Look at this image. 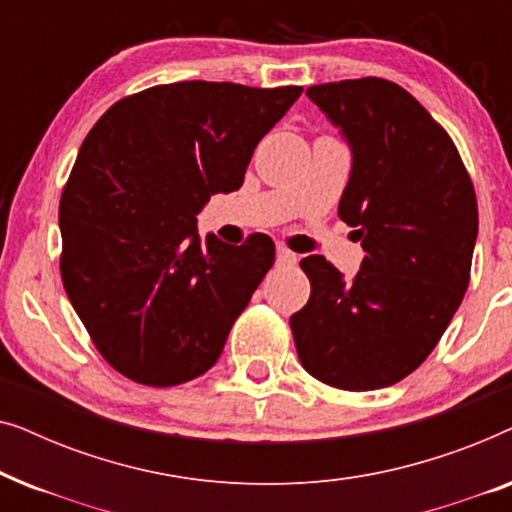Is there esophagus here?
I'll return each mask as SVG.
<instances>
[{
  "instance_id": "esophagus-1",
  "label": "esophagus",
  "mask_w": 512,
  "mask_h": 512,
  "mask_svg": "<svg viewBox=\"0 0 512 512\" xmlns=\"http://www.w3.org/2000/svg\"><path fill=\"white\" fill-rule=\"evenodd\" d=\"M277 263H279V265H291V263H296V254H293L291 249H286L284 244H279V247H277Z\"/></svg>"
}]
</instances>
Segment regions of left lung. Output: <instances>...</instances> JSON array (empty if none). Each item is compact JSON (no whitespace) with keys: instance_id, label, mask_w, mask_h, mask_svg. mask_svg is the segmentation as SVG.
<instances>
[{"instance_id":"1","label":"left lung","mask_w":512,"mask_h":512,"mask_svg":"<svg viewBox=\"0 0 512 512\" xmlns=\"http://www.w3.org/2000/svg\"><path fill=\"white\" fill-rule=\"evenodd\" d=\"M307 97L352 151L338 214L366 258L354 279L324 256L300 261L312 293L291 317L298 359L331 387H391L431 354L464 300L478 237L471 177L450 135L396 83H321Z\"/></svg>"}]
</instances>
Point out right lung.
<instances>
[{
	"instance_id": "add662e5",
	"label": "right lung",
	"mask_w": 512,
	"mask_h": 512,
	"mask_svg": "<svg viewBox=\"0 0 512 512\" xmlns=\"http://www.w3.org/2000/svg\"><path fill=\"white\" fill-rule=\"evenodd\" d=\"M303 88L179 81L123 97L81 144L60 198V272L100 354L146 387L214 366L275 244L200 240V209L233 193Z\"/></svg>"
}]
</instances>
